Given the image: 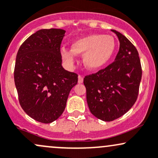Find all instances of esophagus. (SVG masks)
Listing matches in <instances>:
<instances>
[{"instance_id":"obj_1","label":"esophagus","mask_w":158,"mask_h":158,"mask_svg":"<svg viewBox=\"0 0 158 158\" xmlns=\"http://www.w3.org/2000/svg\"><path fill=\"white\" fill-rule=\"evenodd\" d=\"M83 81H84V77H83V76L78 75V84H82Z\"/></svg>"}]
</instances>
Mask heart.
<instances>
[{"label": "heart", "instance_id": "heart-1", "mask_svg": "<svg viewBox=\"0 0 158 158\" xmlns=\"http://www.w3.org/2000/svg\"><path fill=\"white\" fill-rule=\"evenodd\" d=\"M72 50L62 48L61 55L69 65L75 62V55H83V63L89 71H97L104 67L112 57L115 42L109 35H90L81 37L72 42Z\"/></svg>", "mask_w": 158, "mask_h": 158}]
</instances>
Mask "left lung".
Instances as JSON below:
<instances>
[{
    "label": "left lung",
    "mask_w": 158,
    "mask_h": 158,
    "mask_svg": "<svg viewBox=\"0 0 158 158\" xmlns=\"http://www.w3.org/2000/svg\"><path fill=\"white\" fill-rule=\"evenodd\" d=\"M111 31L120 42L115 60L106 69L84 79L89 111L104 121L119 118L133 107L138 97L142 79L136 48L121 33Z\"/></svg>",
    "instance_id": "obj_1"
}]
</instances>
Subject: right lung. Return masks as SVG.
I'll list each match as a JSON object with an SVG mask.
<instances>
[{"instance_id":"right-lung-1","label":"right lung","mask_w":158,"mask_h":158,"mask_svg":"<svg viewBox=\"0 0 158 158\" xmlns=\"http://www.w3.org/2000/svg\"><path fill=\"white\" fill-rule=\"evenodd\" d=\"M63 29H40L19 49L14 81L20 106L28 116L50 123L63 113L77 74L62 65L60 46Z\"/></svg>"}]
</instances>
